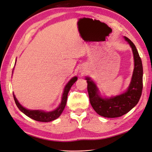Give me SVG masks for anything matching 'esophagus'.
Listing matches in <instances>:
<instances>
[{
	"label": "esophagus",
	"mask_w": 152,
	"mask_h": 152,
	"mask_svg": "<svg viewBox=\"0 0 152 152\" xmlns=\"http://www.w3.org/2000/svg\"><path fill=\"white\" fill-rule=\"evenodd\" d=\"M82 74H84V73H82Z\"/></svg>",
	"instance_id": "34e87169"
}]
</instances>
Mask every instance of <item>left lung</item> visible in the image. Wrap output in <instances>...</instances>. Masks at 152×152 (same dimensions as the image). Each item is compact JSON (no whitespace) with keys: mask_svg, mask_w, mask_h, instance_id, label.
<instances>
[{"mask_svg":"<svg viewBox=\"0 0 152 152\" xmlns=\"http://www.w3.org/2000/svg\"><path fill=\"white\" fill-rule=\"evenodd\" d=\"M134 59V68L129 86L125 93L110 98H103L99 94L98 87L89 77H86L89 101L95 112L107 118L119 117L127 113L138 103L142 90V65L135 45L126 37Z\"/></svg>","mask_w":152,"mask_h":152,"instance_id":"obj_1","label":"left lung"}]
</instances>
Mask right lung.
<instances>
[{
	"instance_id": "1",
	"label": "right lung",
	"mask_w": 152,
	"mask_h": 152,
	"mask_svg": "<svg viewBox=\"0 0 152 152\" xmlns=\"http://www.w3.org/2000/svg\"><path fill=\"white\" fill-rule=\"evenodd\" d=\"M77 77H74L68 82L67 84L65 86V88H64V91L62 96V100L60 104L59 105V107L56 110H53L52 112H45L44 111H42V110H30L26 109L23 107H22V106L20 104V103L18 102V101L17 100L15 94L13 93L14 99L15 101V103L18 108L20 109V111H21L24 114H25L26 116H28V117L34 119V120L36 121H39V122H50L55 120V119L58 118L59 116H60V115L63 112V110L66 106L68 92L70 90V88L72 86V85L75 83V82L77 81Z\"/></svg>"
}]
</instances>
